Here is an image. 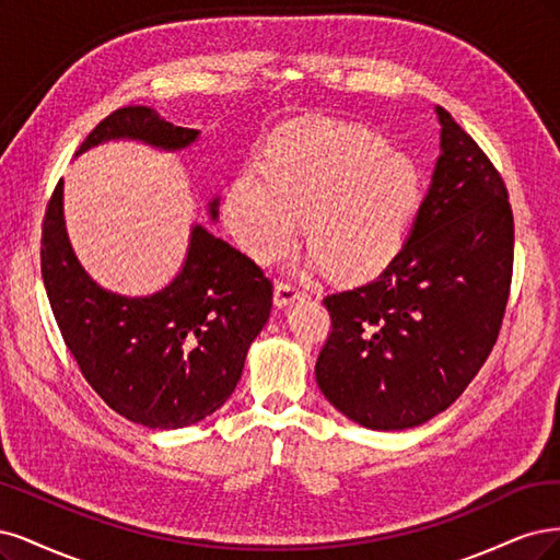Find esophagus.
I'll return each mask as SVG.
<instances>
[{
	"instance_id": "34e87169",
	"label": "esophagus",
	"mask_w": 560,
	"mask_h": 560,
	"mask_svg": "<svg viewBox=\"0 0 560 560\" xmlns=\"http://www.w3.org/2000/svg\"><path fill=\"white\" fill-rule=\"evenodd\" d=\"M306 291L291 281H277L275 283V304L277 306H288L293 304L298 298H304Z\"/></svg>"
}]
</instances>
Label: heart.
<instances>
[{
  "instance_id": "heart-1",
  "label": "heart",
  "mask_w": 560,
  "mask_h": 560,
  "mask_svg": "<svg viewBox=\"0 0 560 560\" xmlns=\"http://www.w3.org/2000/svg\"><path fill=\"white\" fill-rule=\"evenodd\" d=\"M419 205V170L363 125L304 120L269 143L265 176L244 172L225 223L250 258L293 248L298 223L316 265L339 281L370 279L400 254Z\"/></svg>"
}]
</instances>
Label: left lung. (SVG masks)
<instances>
[{"mask_svg":"<svg viewBox=\"0 0 560 560\" xmlns=\"http://www.w3.org/2000/svg\"><path fill=\"white\" fill-rule=\"evenodd\" d=\"M428 195L400 254L374 281L323 300L332 332L316 382L372 430L421 425L454 405L498 339L514 219L502 176L448 112Z\"/></svg>","mask_w":560,"mask_h":560,"instance_id":"1","label":"left lung"}]
</instances>
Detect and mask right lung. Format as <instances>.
<instances>
[{
    "label": "right lung",
    "instance_id": "1",
    "mask_svg": "<svg viewBox=\"0 0 560 560\" xmlns=\"http://www.w3.org/2000/svg\"><path fill=\"white\" fill-rule=\"evenodd\" d=\"M197 137L200 130L176 128L151 106H122L77 155L114 139L184 151ZM209 215L219 219V197ZM42 277L85 382L120 417L153 430L192 425L230 398L272 310V281L262 269L202 225H192L182 272L162 291L147 298L104 291L71 250L62 182L44 215Z\"/></svg>",
    "mask_w": 560,
    "mask_h": 560
}]
</instances>
